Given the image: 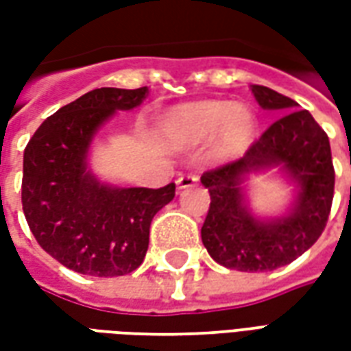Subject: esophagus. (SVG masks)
Returning <instances> with one entry per match:
<instances>
[{"mask_svg":"<svg viewBox=\"0 0 351 351\" xmlns=\"http://www.w3.org/2000/svg\"><path fill=\"white\" fill-rule=\"evenodd\" d=\"M193 186H197V176L193 175H182L178 176V180H176V188H178V191L190 190Z\"/></svg>","mask_w":351,"mask_h":351,"instance_id":"obj_1","label":"esophagus"}]
</instances>
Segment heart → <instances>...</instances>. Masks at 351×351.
Returning <instances> with one entry per match:
<instances>
[{
  "mask_svg": "<svg viewBox=\"0 0 351 351\" xmlns=\"http://www.w3.org/2000/svg\"><path fill=\"white\" fill-rule=\"evenodd\" d=\"M165 137L180 146H199L210 141L216 161L243 156L254 143L258 116L244 103L201 99L169 108L161 120Z\"/></svg>",
  "mask_w": 351,
  "mask_h": 351,
  "instance_id": "b5f03b06",
  "label": "heart"
}]
</instances>
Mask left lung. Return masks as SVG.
<instances>
[{"instance_id": "1", "label": "left lung", "mask_w": 351, "mask_h": 351, "mask_svg": "<svg viewBox=\"0 0 351 351\" xmlns=\"http://www.w3.org/2000/svg\"><path fill=\"white\" fill-rule=\"evenodd\" d=\"M265 110L280 118L241 160L201 176L210 208L201 228L206 252L216 263L243 272L274 271L291 263L316 243L331 213L335 169L325 131L297 101L252 84ZM273 171L292 186V199L278 215L251 206L250 176Z\"/></svg>"}]
</instances>
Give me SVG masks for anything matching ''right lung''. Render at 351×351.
<instances>
[{"mask_svg":"<svg viewBox=\"0 0 351 351\" xmlns=\"http://www.w3.org/2000/svg\"><path fill=\"white\" fill-rule=\"evenodd\" d=\"M137 90L97 88L49 116L24 150L22 208L41 248L90 276H123L143 263L150 223L173 201L175 184L120 188L90 167L95 135L118 110L148 97Z\"/></svg>","mask_w":351,"mask_h":351,"instance_id":"obj_1","label":"right lung"}]
</instances>
